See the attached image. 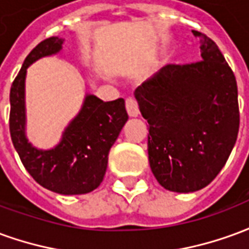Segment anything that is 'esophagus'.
Here are the masks:
<instances>
[{
    "label": "esophagus",
    "instance_id": "esophagus-1",
    "mask_svg": "<svg viewBox=\"0 0 249 249\" xmlns=\"http://www.w3.org/2000/svg\"><path fill=\"white\" fill-rule=\"evenodd\" d=\"M125 107H126V112H128V114H129L130 117H137L139 113H140V110H139V104H137V101H136L135 98H126Z\"/></svg>",
    "mask_w": 249,
    "mask_h": 249
}]
</instances>
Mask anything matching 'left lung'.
<instances>
[{
	"instance_id": "obj_1",
	"label": "left lung",
	"mask_w": 249,
	"mask_h": 249,
	"mask_svg": "<svg viewBox=\"0 0 249 249\" xmlns=\"http://www.w3.org/2000/svg\"><path fill=\"white\" fill-rule=\"evenodd\" d=\"M192 33L203 60L164 66L135 92L149 124L152 172L161 187L178 193L198 191L219 175L240 124L233 71L213 41Z\"/></svg>"
}]
</instances>
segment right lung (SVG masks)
I'll return each instance as SVG.
<instances>
[{
    "label": "right lung",
    "mask_w": 249,
    "mask_h": 249,
    "mask_svg": "<svg viewBox=\"0 0 249 249\" xmlns=\"http://www.w3.org/2000/svg\"><path fill=\"white\" fill-rule=\"evenodd\" d=\"M62 38L41 41L25 58L10 88L9 129L25 169L37 183L61 195L92 192L101 184L110 148L128 120L124 98L104 103L87 94L80 113L66 126L60 144L42 151L25 136V77L30 64L61 51Z\"/></svg>",
    "instance_id": "obj_1"
}]
</instances>
